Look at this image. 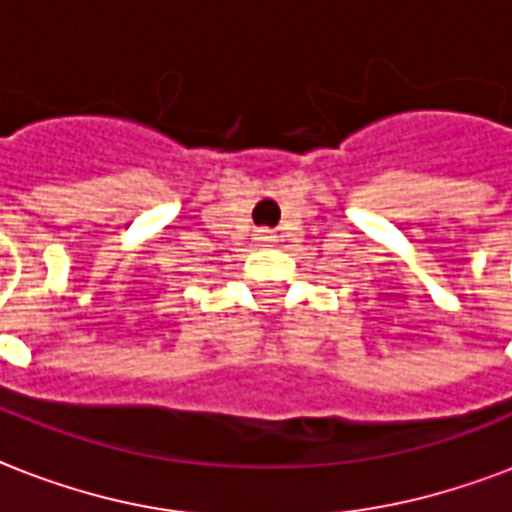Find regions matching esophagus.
Returning a JSON list of instances; mask_svg holds the SVG:
<instances>
[{"label":"esophagus","instance_id":"esophagus-1","mask_svg":"<svg viewBox=\"0 0 512 512\" xmlns=\"http://www.w3.org/2000/svg\"><path fill=\"white\" fill-rule=\"evenodd\" d=\"M259 240H272L270 231H259Z\"/></svg>","mask_w":512,"mask_h":512}]
</instances>
